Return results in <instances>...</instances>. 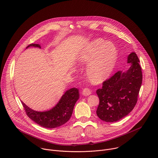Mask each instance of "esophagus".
<instances>
[{"label":"esophagus","mask_w":158,"mask_h":158,"mask_svg":"<svg viewBox=\"0 0 158 158\" xmlns=\"http://www.w3.org/2000/svg\"><path fill=\"white\" fill-rule=\"evenodd\" d=\"M82 94L84 96H89V95H90V94H91V91L89 89H88V88H84L82 90Z\"/></svg>","instance_id":"1"}]
</instances>
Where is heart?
Listing matches in <instances>:
<instances>
[{
  "instance_id": "obj_1",
  "label": "heart",
  "mask_w": 158,
  "mask_h": 158,
  "mask_svg": "<svg viewBox=\"0 0 158 158\" xmlns=\"http://www.w3.org/2000/svg\"><path fill=\"white\" fill-rule=\"evenodd\" d=\"M118 52L113 44L97 39L87 44L77 56L81 64H89L86 73L89 80L99 84L106 80L113 71Z\"/></svg>"
}]
</instances>
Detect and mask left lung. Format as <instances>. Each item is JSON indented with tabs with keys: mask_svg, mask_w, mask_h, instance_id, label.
Listing matches in <instances>:
<instances>
[{
	"mask_svg": "<svg viewBox=\"0 0 158 158\" xmlns=\"http://www.w3.org/2000/svg\"><path fill=\"white\" fill-rule=\"evenodd\" d=\"M127 62L131 65L126 71L117 72L96 91L99 98L96 114L105 122L119 121L136 104L143 79L141 67L135 52L128 56Z\"/></svg>",
	"mask_w": 158,
	"mask_h": 158,
	"instance_id": "left-lung-1",
	"label": "left lung"
}]
</instances>
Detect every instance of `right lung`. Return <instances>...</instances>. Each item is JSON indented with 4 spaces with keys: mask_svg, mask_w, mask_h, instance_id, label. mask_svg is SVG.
<instances>
[{
    "mask_svg": "<svg viewBox=\"0 0 158 158\" xmlns=\"http://www.w3.org/2000/svg\"><path fill=\"white\" fill-rule=\"evenodd\" d=\"M41 48L40 45L31 44L26 48ZM77 88H71L66 91L59 102L52 109L45 111H36L22 102L27 116L34 122L46 128H56L67 123L71 118L76 102L79 98Z\"/></svg>",
    "mask_w": 158,
    "mask_h": 158,
    "instance_id": "obj_1",
    "label": "right lung"
}]
</instances>
